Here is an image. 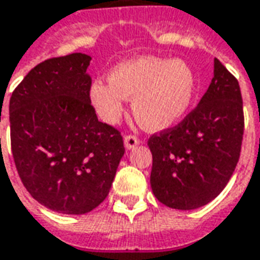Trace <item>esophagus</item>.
Here are the masks:
<instances>
[{"label":"esophagus","instance_id":"obj_1","mask_svg":"<svg viewBox=\"0 0 260 260\" xmlns=\"http://www.w3.org/2000/svg\"><path fill=\"white\" fill-rule=\"evenodd\" d=\"M124 142H125V148L128 149V150H131V149H134L136 145L139 143V139L134 135H128V136H125Z\"/></svg>","mask_w":260,"mask_h":260}]
</instances>
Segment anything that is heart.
Instances as JSON below:
<instances>
[{"mask_svg":"<svg viewBox=\"0 0 260 260\" xmlns=\"http://www.w3.org/2000/svg\"><path fill=\"white\" fill-rule=\"evenodd\" d=\"M196 87V74L184 60L142 56L118 63L110 79L94 80L88 95L99 117L108 124H115L124 114L125 99H134L138 122L149 131H163L186 117Z\"/></svg>","mask_w":260,"mask_h":260,"instance_id":"obj_1","label":"heart"}]
</instances>
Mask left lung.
I'll return each instance as SVG.
<instances>
[{"label":"left lung","mask_w":260,"mask_h":260,"mask_svg":"<svg viewBox=\"0 0 260 260\" xmlns=\"http://www.w3.org/2000/svg\"><path fill=\"white\" fill-rule=\"evenodd\" d=\"M244 135L238 80L218 59L214 77L196 110L180 124L150 136V186L161 204L196 210L215 199L237 168Z\"/></svg>","instance_id":"1"}]
</instances>
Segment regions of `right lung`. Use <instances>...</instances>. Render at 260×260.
Masks as SVG:
<instances>
[{
    "instance_id": "right-lung-1",
    "label": "right lung",
    "mask_w": 260,
    "mask_h": 260,
    "mask_svg": "<svg viewBox=\"0 0 260 260\" xmlns=\"http://www.w3.org/2000/svg\"><path fill=\"white\" fill-rule=\"evenodd\" d=\"M90 61L84 53L42 61L10 100L12 156L23 186L42 206L69 215L104 201L125 153L121 134L92 108Z\"/></svg>"
}]
</instances>
